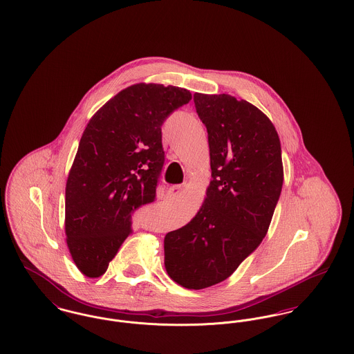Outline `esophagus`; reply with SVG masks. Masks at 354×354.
Masks as SVG:
<instances>
[{
    "instance_id": "esophagus-1",
    "label": "esophagus",
    "mask_w": 354,
    "mask_h": 354,
    "mask_svg": "<svg viewBox=\"0 0 354 354\" xmlns=\"http://www.w3.org/2000/svg\"><path fill=\"white\" fill-rule=\"evenodd\" d=\"M182 186L180 185H175V186H171L168 190H167V196H176V195H179L180 192H182Z\"/></svg>"
}]
</instances>
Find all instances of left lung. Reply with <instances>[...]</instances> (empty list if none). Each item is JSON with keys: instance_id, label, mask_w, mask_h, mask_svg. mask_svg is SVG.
Masks as SVG:
<instances>
[{"instance_id": "8db88e82", "label": "left lung", "mask_w": 354, "mask_h": 354, "mask_svg": "<svg viewBox=\"0 0 354 354\" xmlns=\"http://www.w3.org/2000/svg\"><path fill=\"white\" fill-rule=\"evenodd\" d=\"M207 129L212 180L187 225L164 237L168 276L189 290L227 279L266 237L283 186L279 135L271 120L229 94H194Z\"/></svg>"}]
</instances>
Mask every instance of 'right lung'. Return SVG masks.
<instances>
[{
    "label": "right lung",
    "mask_w": 354,
    "mask_h": 354,
    "mask_svg": "<svg viewBox=\"0 0 354 354\" xmlns=\"http://www.w3.org/2000/svg\"><path fill=\"white\" fill-rule=\"evenodd\" d=\"M191 97L182 87L136 83L90 118L68 172L64 218L70 254L84 276L106 272L132 232L133 213L156 201L162 125Z\"/></svg>",
    "instance_id": "add662e5"
}]
</instances>
